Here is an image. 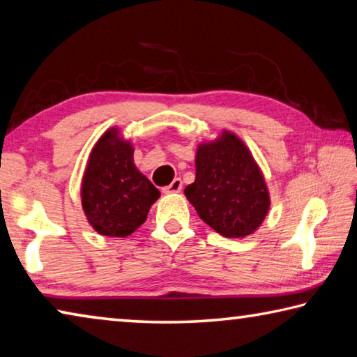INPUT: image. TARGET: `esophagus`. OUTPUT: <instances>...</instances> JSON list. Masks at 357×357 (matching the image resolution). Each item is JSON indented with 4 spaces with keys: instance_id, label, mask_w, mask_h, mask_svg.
Listing matches in <instances>:
<instances>
[{
    "instance_id": "1",
    "label": "esophagus",
    "mask_w": 357,
    "mask_h": 357,
    "mask_svg": "<svg viewBox=\"0 0 357 357\" xmlns=\"http://www.w3.org/2000/svg\"><path fill=\"white\" fill-rule=\"evenodd\" d=\"M181 190H183V181H181L179 178L173 179V183L170 185H167L162 189V192L164 193H179Z\"/></svg>"
}]
</instances>
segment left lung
Wrapping results in <instances>:
<instances>
[{"label":"left lung","instance_id":"left-lung-1","mask_svg":"<svg viewBox=\"0 0 357 357\" xmlns=\"http://www.w3.org/2000/svg\"><path fill=\"white\" fill-rule=\"evenodd\" d=\"M195 181L185 198L203 222L225 238L255 233L271 208L263 172L245 143L229 130L198 144Z\"/></svg>","mask_w":357,"mask_h":357}]
</instances>
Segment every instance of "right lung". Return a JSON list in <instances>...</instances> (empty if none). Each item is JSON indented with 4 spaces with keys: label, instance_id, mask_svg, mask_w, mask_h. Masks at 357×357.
<instances>
[{
    "label": "right lung",
    "instance_id": "right-lung-1",
    "mask_svg": "<svg viewBox=\"0 0 357 357\" xmlns=\"http://www.w3.org/2000/svg\"><path fill=\"white\" fill-rule=\"evenodd\" d=\"M82 208L96 231L126 238L146 220L160 192L134 164V144L110 128L89 153L80 185Z\"/></svg>",
    "mask_w": 357,
    "mask_h": 357
}]
</instances>
